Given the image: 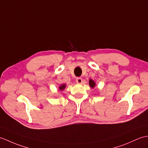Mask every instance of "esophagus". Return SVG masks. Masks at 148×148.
<instances>
[{
    "label": "esophagus",
    "mask_w": 148,
    "mask_h": 148,
    "mask_svg": "<svg viewBox=\"0 0 148 148\" xmlns=\"http://www.w3.org/2000/svg\"><path fill=\"white\" fill-rule=\"evenodd\" d=\"M75 81H76L77 84H81V83H82V80L81 77H77V78H76V79H75Z\"/></svg>",
    "instance_id": "1"
}]
</instances>
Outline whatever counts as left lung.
Segmentation results:
<instances>
[{
    "label": "left lung",
    "mask_w": 148,
    "mask_h": 148,
    "mask_svg": "<svg viewBox=\"0 0 148 148\" xmlns=\"http://www.w3.org/2000/svg\"><path fill=\"white\" fill-rule=\"evenodd\" d=\"M89 85H90V86L91 88H94L96 86V82L93 80L91 79H90L89 80Z\"/></svg>",
    "instance_id": "obj_1"
}]
</instances>
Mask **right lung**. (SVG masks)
Segmentation results:
<instances>
[{
	"instance_id": "add662e5",
	"label": "right lung",
	"mask_w": 148,
	"mask_h": 148,
	"mask_svg": "<svg viewBox=\"0 0 148 148\" xmlns=\"http://www.w3.org/2000/svg\"><path fill=\"white\" fill-rule=\"evenodd\" d=\"M66 87V84H61L59 87H58V90H59L60 91L64 90V89Z\"/></svg>"
}]
</instances>
